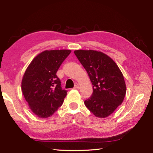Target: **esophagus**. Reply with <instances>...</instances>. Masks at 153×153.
Listing matches in <instances>:
<instances>
[{
    "mask_svg": "<svg viewBox=\"0 0 153 153\" xmlns=\"http://www.w3.org/2000/svg\"><path fill=\"white\" fill-rule=\"evenodd\" d=\"M74 88H75V89H78V88H79V84H78V83H76V84H75Z\"/></svg>",
    "mask_w": 153,
    "mask_h": 153,
    "instance_id": "obj_1",
    "label": "esophagus"
}]
</instances>
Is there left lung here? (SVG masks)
I'll return each instance as SVG.
<instances>
[{
	"label": "left lung",
	"mask_w": 153,
	"mask_h": 153,
	"mask_svg": "<svg viewBox=\"0 0 153 153\" xmlns=\"http://www.w3.org/2000/svg\"><path fill=\"white\" fill-rule=\"evenodd\" d=\"M74 54L93 85L92 95L85 100V105L97 117L108 116L121 105L126 95L122 73L112 58L101 52L77 50Z\"/></svg>",
	"instance_id": "obj_1"
}]
</instances>
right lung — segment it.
<instances>
[{
  "mask_svg": "<svg viewBox=\"0 0 153 153\" xmlns=\"http://www.w3.org/2000/svg\"><path fill=\"white\" fill-rule=\"evenodd\" d=\"M70 50L45 51L29 65L22 90L31 111L41 118L52 116L62 106L67 91L62 89L56 72Z\"/></svg>",
  "mask_w": 153,
  "mask_h": 153,
  "instance_id": "1",
  "label": "right lung"
}]
</instances>
